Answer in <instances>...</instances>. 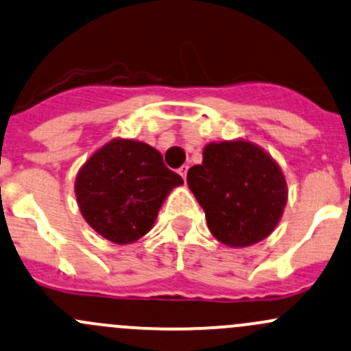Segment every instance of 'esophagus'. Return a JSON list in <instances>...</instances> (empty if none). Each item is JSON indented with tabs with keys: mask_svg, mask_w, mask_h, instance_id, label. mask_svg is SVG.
<instances>
[{
	"mask_svg": "<svg viewBox=\"0 0 351 351\" xmlns=\"http://www.w3.org/2000/svg\"><path fill=\"white\" fill-rule=\"evenodd\" d=\"M178 173H180V175H182V178H183V180H186V173H188V165H183V166H182V168H180V169H178Z\"/></svg>",
	"mask_w": 351,
	"mask_h": 351,
	"instance_id": "esophagus-1",
	"label": "esophagus"
}]
</instances>
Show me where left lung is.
<instances>
[{
  "mask_svg": "<svg viewBox=\"0 0 351 351\" xmlns=\"http://www.w3.org/2000/svg\"><path fill=\"white\" fill-rule=\"evenodd\" d=\"M186 182L213 237L230 247L252 245L267 237L287 200L281 168L247 141L206 146L204 163L188 169Z\"/></svg>",
  "mask_w": 351,
  "mask_h": 351,
  "instance_id": "8db88e82",
  "label": "left lung"
}]
</instances>
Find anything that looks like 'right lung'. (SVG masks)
<instances>
[{
	"instance_id": "right-lung-1",
	"label": "right lung",
	"mask_w": 351,
	"mask_h": 351,
	"mask_svg": "<svg viewBox=\"0 0 351 351\" xmlns=\"http://www.w3.org/2000/svg\"><path fill=\"white\" fill-rule=\"evenodd\" d=\"M182 183L154 147L114 139L82 166L75 195L84 219L97 234L129 243L149 232L166 195Z\"/></svg>"
}]
</instances>
